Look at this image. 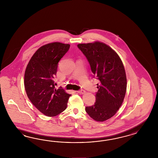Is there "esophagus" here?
<instances>
[{
    "instance_id": "1",
    "label": "esophagus",
    "mask_w": 158,
    "mask_h": 158,
    "mask_svg": "<svg viewBox=\"0 0 158 158\" xmlns=\"http://www.w3.org/2000/svg\"><path fill=\"white\" fill-rule=\"evenodd\" d=\"M77 93H79V94H85V93H86V91H85L84 90H81L77 91Z\"/></svg>"
}]
</instances>
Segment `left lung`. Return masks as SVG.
Returning a JSON list of instances; mask_svg holds the SVG:
<instances>
[{"label": "left lung", "instance_id": "8db88e82", "mask_svg": "<svg viewBox=\"0 0 158 158\" xmlns=\"http://www.w3.org/2000/svg\"><path fill=\"white\" fill-rule=\"evenodd\" d=\"M77 47L100 81L97 85L95 104L85 110L94 120L104 122L115 115L124 100L127 88L124 65L115 50L105 43L96 41L78 44Z\"/></svg>", "mask_w": 158, "mask_h": 158}]
</instances>
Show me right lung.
Returning <instances> with one entry per match:
<instances>
[{
	"instance_id": "right-lung-1",
	"label": "right lung",
	"mask_w": 158,
	"mask_h": 158,
	"mask_svg": "<svg viewBox=\"0 0 158 158\" xmlns=\"http://www.w3.org/2000/svg\"><path fill=\"white\" fill-rule=\"evenodd\" d=\"M70 48V44L53 42L38 48L30 59L24 75L27 96L40 112L55 116L67 108L69 97L64 89L55 88L53 79L58 63Z\"/></svg>"
}]
</instances>
